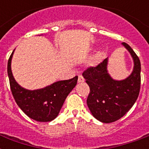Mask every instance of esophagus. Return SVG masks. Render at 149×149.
<instances>
[{"instance_id": "34e87169", "label": "esophagus", "mask_w": 149, "mask_h": 149, "mask_svg": "<svg viewBox=\"0 0 149 149\" xmlns=\"http://www.w3.org/2000/svg\"><path fill=\"white\" fill-rule=\"evenodd\" d=\"M84 81H85V79L84 78V77L79 75V77H78V83H84Z\"/></svg>"}]
</instances>
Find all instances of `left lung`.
<instances>
[{"mask_svg":"<svg viewBox=\"0 0 149 149\" xmlns=\"http://www.w3.org/2000/svg\"><path fill=\"white\" fill-rule=\"evenodd\" d=\"M134 62L132 73L124 79H113L107 71L108 58L96 67L83 73L91 92L86 104L92 115L103 123H111L121 118L136 101L141 85V63L133 49L123 42Z\"/></svg>","mask_w":149,"mask_h":149,"instance_id":"left-lung-1","label":"left lung"}]
</instances>
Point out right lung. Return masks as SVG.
Returning a JSON list of instances; mask_svg holds the SVG:
<instances>
[{
  "mask_svg": "<svg viewBox=\"0 0 149 149\" xmlns=\"http://www.w3.org/2000/svg\"><path fill=\"white\" fill-rule=\"evenodd\" d=\"M15 50L8 59V75L15 101L21 110L33 120L39 122L54 120L58 116L65 98L77 85L78 77L56 81L44 88L27 90L17 84L12 74L11 60Z\"/></svg>",
  "mask_w": 149,
  "mask_h": 149,
  "instance_id": "obj_1",
  "label": "right lung"
}]
</instances>
